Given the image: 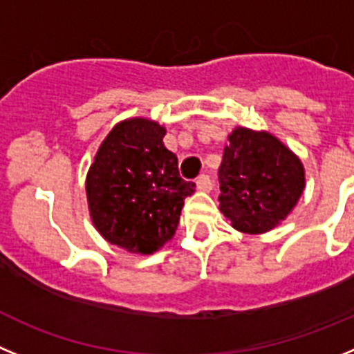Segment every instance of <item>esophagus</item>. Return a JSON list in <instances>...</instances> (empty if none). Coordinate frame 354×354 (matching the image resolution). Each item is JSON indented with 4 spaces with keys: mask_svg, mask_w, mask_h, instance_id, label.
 Returning <instances> with one entry per match:
<instances>
[{
    "mask_svg": "<svg viewBox=\"0 0 354 354\" xmlns=\"http://www.w3.org/2000/svg\"><path fill=\"white\" fill-rule=\"evenodd\" d=\"M196 183H197V189L205 190V192L212 190V187H213V181L208 174H201V176L196 180Z\"/></svg>",
    "mask_w": 354,
    "mask_h": 354,
    "instance_id": "1",
    "label": "esophagus"
}]
</instances>
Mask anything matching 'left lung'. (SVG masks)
Listing matches in <instances>:
<instances>
[{
    "label": "left lung",
    "mask_w": 354,
    "mask_h": 354,
    "mask_svg": "<svg viewBox=\"0 0 354 354\" xmlns=\"http://www.w3.org/2000/svg\"><path fill=\"white\" fill-rule=\"evenodd\" d=\"M229 142L218 169L221 212L241 232L270 231L300 199L304 165L266 132L236 129Z\"/></svg>",
    "instance_id": "obj_1"
}]
</instances>
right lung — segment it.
Listing matches in <instances>:
<instances>
[{
	"label": "right lung",
	"instance_id": "add662e5",
	"mask_svg": "<svg viewBox=\"0 0 354 354\" xmlns=\"http://www.w3.org/2000/svg\"><path fill=\"white\" fill-rule=\"evenodd\" d=\"M165 129L133 118L114 127L102 142L86 194L91 218L109 243L151 254L174 234L194 181L178 173V157L165 148Z\"/></svg>",
	"mask_w": 354,
	"mask_h": 354
}]
</instances>
